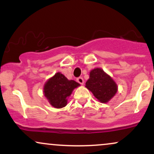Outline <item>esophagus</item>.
Here are the masks:
<instances>
[{
    "label": "esophagus",
    "instance_id": "obj_1",
    "mask_svg": "<svg viewBox=\"0 0 154 154\" xmlns=\"http://www.w3.org/2000/svg\"><path fill=\"white\" fill-rule=\"evenodd\" d=\"M77 81L79 83V84H81V85L84 84V79H83L82 77H78V78L77 79Z\"/></svg>",
    "mask_w": 154,
    "mask_h": 154
}]
</instances>
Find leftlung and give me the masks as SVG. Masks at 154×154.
Wrapping results in <instances>:
<instances>
[{
    "label": "left lung",
    "mask_w": 154,
    "mask_h": 154,
    "mask_svg": "<svg viewBox=\"0 0 154 154\" xmlns=\"http://www.w3.org/2000/svg\"><path fill=\"white\" fill-rule=\"evenodd\" d=\"M85 87L100 103H107L117 92V85L114 79L100 68L91 70Z\"/></svg>",
    "instance_id": "8db88e82"
}]
</instances>
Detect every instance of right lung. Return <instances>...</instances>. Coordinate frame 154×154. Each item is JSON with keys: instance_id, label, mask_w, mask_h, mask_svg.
Wrapping results in <instances>:
<instances>
[{"instance_id": "obj_1", "label": "right lung", "mask_w": 154, "mask_h": 154, "mask_svg": "<svg viewBox=\"0 0 154 154\" xmlns=\"http://www.w3.org/2000/svg\"><path fill=\"white\" fill-rule=\"evenodd\" d=\"M78 86V82L69 80L64 75L58 72L45 82L43 88L44 95L51 106L61 109L66 106L68 97Z\"/></svg>"}]
</instances>
